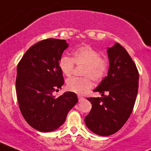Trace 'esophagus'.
<instances>
[{
  "instance_id": "obj_1",
  "label": "esophagus",
  "mask_w": 151,
  "mask_h": 151,
  "mask_svg": "<svg viewBox=\"0 0 151 151\" xmlns=\"http://www.w3.org/2000/svg\"><path fill=\"white\" fill-rule=\"evenodd\" d=\"M78 101H82L85 99V97H82V96L81 95H78Z\"/></svg>"
}]
</instances>
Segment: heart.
<instances>
[{"instance_id": "heart-1", "label": "heart", "mask_w": 151, "mask_h": 151, "mask_svg": "<svg viewBox=\"0 0 151 151\" xmlns=\"http://www.w3.org/2000/svg\"><path fill=\"white\" fill-rule=\"evenodd\" d=\"M75 64L83 66L82 76L83 78H71L66 82V88L77 94H85L91 89V79L100 82L106 76L109 68V61L104 56L90 45H82L75 49L73 57L63 55L60 58L59 67L63 74L69 77L73 73Z\"/></svg>"}]
</instances>
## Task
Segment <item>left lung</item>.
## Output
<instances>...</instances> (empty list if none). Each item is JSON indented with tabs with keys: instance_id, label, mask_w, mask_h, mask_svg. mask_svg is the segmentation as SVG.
<instances>
[{
	"instance_id": "1",
	"label": "left lung",
	"mask_w": 151,
	"mask_h": 151,
	"mask_svg": "<svg viewBox=\"0 0 151 151\" xmlns=\"http://www.w3.org/2000/svg\"><path fill=\"white\" fill-rule=\"evenodd\" d=\"M107 76L94 90L102 97H88L92 108L85 118L87 127L101 136L114 134L128 120L134 108L139 79L135 63L122 45L116 43L107 49Z\"/></svg>"
}]
</instances>
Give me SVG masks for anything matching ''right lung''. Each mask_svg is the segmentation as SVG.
Returning a JSON list of instances; mask_svg holds the SVG:
<instances>
[{"label":"right lung","mask_w":151,"mask_h":151,"mask_svg":"<svg viewBox=\"0 0 151 151\" xmlns=\"http://www.w3.org/2000/svg\"><path fill=\"white\" fill-rule=\"evenodd\" d=\"M67 47L65 40H42L31 47L17 65L19 110L26 122L39 132L58 129L78 102L74 92H65L58 97L54 95L64 84L59 60Z\"/></svg>","instance_id":"obj_1"}]
</instances>
